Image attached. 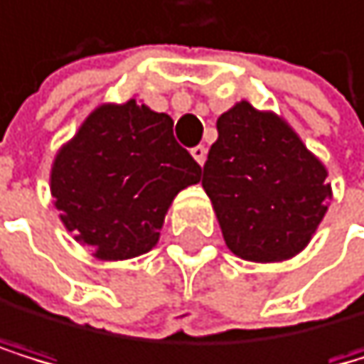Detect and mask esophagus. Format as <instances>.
Listing matches in <instances>:
<instances>
[{"label": "esophagus", "mask_w": 364, "mask_h": 364, "mask_svg": "<svg viewBox=\"0 0 364 364\" xmlns=\"http://www.w3.org/2000/svg\"><path fill=\"white\" fill-rule=\"evenodd\" d=\"M191 155H193V159L198 161V164L203 166L205 159H207V148L205 146H196V148H191Z\"/></svg>", "instance_id": "34e87169"}]
</instances>
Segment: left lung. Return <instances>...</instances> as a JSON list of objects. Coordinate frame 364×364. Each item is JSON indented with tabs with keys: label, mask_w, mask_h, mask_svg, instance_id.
I'll return each mask as SVG.
<instances>
[{
	"label": "left lung",
	"mask_w": 364,
	"mask_h": 364,
	"mask_svg": "<svg viewBox=\"0 0 364 364\" xmlns=\"http://www.w3.org/2000/svg\"><path fill=\"white\" fill-rule=\"evenodd\" d=\"M203 189L216 211L227 250L255 263L297 257L328 209L324 161L272 109L234 103L216 121Z\"/></svg>",
	"instance_id": "obj_1"
}]
</instances>
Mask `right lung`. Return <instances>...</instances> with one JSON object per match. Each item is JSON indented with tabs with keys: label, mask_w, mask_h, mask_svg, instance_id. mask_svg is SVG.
Masks as SVG:
<instances>
[{
	"label": "right lung",
	"mask_w": 364,
	"mask_h": 364,
	"mask_svg": "<svg viewBox=\"0 0 364 364\" xmlns=\"http://www.w3.org/2000/svg\"><path fill=\"white\" fill-rule=\"evenodd\" d=\"M198 161L173 137V119L144 101L101 103L51 161L53 207L99 261L151 252L175 196L200 182Z\"/></svg>",
	"instance_id": "right-lung-1"
}]
</instances>
